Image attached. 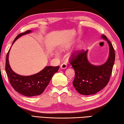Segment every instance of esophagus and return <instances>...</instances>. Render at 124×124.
Instances as JSON below:
<instances>
[{"label":"esophagus","mask_w":124,"mask_h":124,"mask_svg":"<svg viewBox=\"0 0 124 124\" xmlns=\"http://www.w3.org/2000/svg\"><path fill=\"white\" fill-rule=\"evenodd\" d=\"M60 67H61V69H66L67 68V64L66 63H63L60 66Z\"/></svg>","instance_id":"34e87169"}]
</instances>
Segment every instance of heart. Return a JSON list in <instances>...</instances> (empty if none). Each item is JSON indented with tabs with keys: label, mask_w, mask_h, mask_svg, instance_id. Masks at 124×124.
Returning a JSON list of instances; mask_svg holds the SVG:
<instances>
[{
	"label": "heart",
	"mask_w": 124,
	"mask_h": 124,
	"mask_svg": "<svg viewBox=\"0 0 124 124\" xmlns=\"http://www.w3.org/2000/svg\"><path fill=\"white\" fill-rule=\"evenodd\" d=\"M70 44H66L65 45H64V46H62L61 47V49H60V51H66V50H68L70 48ZM83 45L81 43L79 45V46H78V49L77 50V52H76V54H75V55H78V54H79V53L80 52V51H81V50H82V49H83Z\"/></svg>",
	"instance_id": "b5f03b06"
}]
</instances>
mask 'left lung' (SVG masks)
<instances>
[{"label":"left lung","mask_w":124,"mask_h":124,"mask_svg":"<svg viewBox=\"0 0 124 124\" xmlns=\"http://www.w3.org/2000/svg\"><path fill=\"white\" fill-rule=\"evenodd\" d=\"M101 37L107 41L110 49L109 56L104 64L95 66L90 64L87 58L88 50H81L77 55L74 54L70 59V63L75 71L73 85L81 95L96 94L103 89L110 80L115 60V50L104 35Z\"/></svg>","instance_id":"1"}]
</instances>
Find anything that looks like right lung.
<instances>
[{
    "label": "right lung",
    "mask_w": 124,
    "mask_h": 124,
    "mask_svg": "<svg viewBox=\"0 0 124 124\" xmlns=\"http://www.w3.org/2000/svg\"><path fill=\"white\" fill-rule=\"evenodd\" d=\"M31 32V30H29L20 34L14 39L13 44L20 37ZM9 51L10 49L6 55L5 70L12 87L17 93L28 97L42 94L49 85L53 75L58 70L59 66L56 67L46 66L36 74L30 76H22L15 73L10 67L8 61Z\"/></svg>",
    "instance_id": "obj_1"
}]
</instances>
